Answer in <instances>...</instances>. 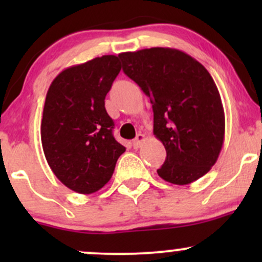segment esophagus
Instances as JSON below:
<instances>
[{
	"label": "esophagus",
	"instance_id": "1",
	"mask_svg": "<svg viewBox=\"0 0 262 262\" xmlns=\"http://www.w3.org/2000/svg\"><path fill=\"white\" fill-rule=\"evenodd\" d=\"M144 139H145V137H144L143 134H138L137 138H135V139L133 140V143H132V144H133V148L134 149H139L141 143L144 141Z\"/></svg>",
	"mask_w": 262,
	"mask_h": 262
}]
</instances>
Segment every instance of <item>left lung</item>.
<instances>
[{
    "label": "left lung",
    "mask_w": 262,
    "mask_h": 262,
    "mask_svg": "<svg viewBox=\"0 0 262 262\" xmlns=\"http://www.w3.org/2000/svg\"><path fill=\"white\" fill-rule=\"evenodd\" d=\"M119 58L124 74L152 104L154 135L166 149L159 176L182 186L206 175L217 161L225 132L221 95L207 69L171 48L127 52Z\"/></svg>",
    "instance_id": "8db88e82"
}]
</instances>
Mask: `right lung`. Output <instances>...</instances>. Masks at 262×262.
<instances>
[{
    "mask_svg": "<svg viewBox=\"0 0 262 262\" xmlns=\"http://www.w3.org/2000/svg\"><path fill=\"white\" fill-rule=\"evenodd\" d=\"M119 56L103 55L65 69L47 92L40 124L50 169L68 188L90 194L110 181L125 148L114 139L104 98L118 76Z\"/></svg>",
    "mask_w": 262,
    "mask_h": 262,
    "instance_id": "right-lung-1",
    "label": "right lung"
}]
</instances>
